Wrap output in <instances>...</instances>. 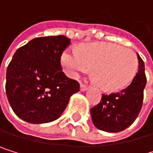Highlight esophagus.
I'll return each instance as SVG.
<instances>
[{
	"label": "esophagus",
	"instance_id": "1",
	"mask_svg": "<svg viewBox=\"0 0 153 153\" xmlns=\"http://www.w3.org/2000/svg\"><path fill=\"white\" fill-rule=\"evenodd\" d=\"M80 88H81V91H86L87 89H88V87L85 85V84H83V83H81V86H80Z\"/></svg>",
	"mask_w": 153,
	"mask_h": 153
}]
</instances>
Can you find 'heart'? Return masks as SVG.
I'll list each match as a JSON object with an SVG mask.
<instances>
[{
    "instance_id": "b5f03b06",
    "label": "heart",
    "mask_w": 153,
    "mask_h": 153,
    "mask_svg": "<svg viewBox=\"0 0 153 153\" xmlns=\"http://www.w3.org/2000/svg\"><path fill=\"white\" fill-rule=\"evenodd\" d=\"M138 57L128 48L113 43H91L79 50H66L61 56V65L71 78H77L93 68L94 82L101 89L114 92L128 85L138 70Z\"/></svg>"
}]
</instances>
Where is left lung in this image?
<instances>
[{"instance_id":"8db88e82","label":"left lung","mask_w":153,"mask_h":153,"mask_svg":"<svg viewBox=\"0 0 153 153\" xmlns=\"http://www.w3.org/2000/svg\"><path fill=\"white\" fill-rule=\"evenodd\" d=\"M139 71L131 83L125 89L110 94H102L101 101L90 112L94 125L100 130L119 132L133 124L143 103L146 86L144 62L138 55Z\"/></svg>"}]
</instances>
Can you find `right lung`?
<instances>
[{"mask_svg": "<svg viewBox=\"0 0 153 153\" xmlns=\"http://www.w3.org/2000/svg\"><path fill=\"white\" fill-rule=\"evenodd\" d=\"M71 44L64 36L36 37L19 48L6 72V95L21 119L41 124L58 119L80 84L62 71L60 59Z\"/></svg>", "mask_w": 153, "mask_h": 153, "instance_id": "right-lung-1", "label": "right lung"}]
</instances>
